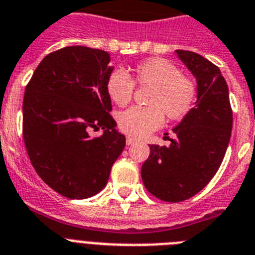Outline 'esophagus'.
Instances as JSON below:
<instances>
[{"label": "esophagus", "instance_id": "obj_1", "mask_svg": "<svg viewBox=\"0 0 255 255\" xmlns=\"http://www.w3.org/2000/svg\"><path fill=\"white\" fill-rule=\"evenodd\" d=\"M136 138L132 136H127V138H126V142H127V145H132V143L136 142Z\"/></svg>", "mask_w": 255, "mask_h": 255}]
</instances>
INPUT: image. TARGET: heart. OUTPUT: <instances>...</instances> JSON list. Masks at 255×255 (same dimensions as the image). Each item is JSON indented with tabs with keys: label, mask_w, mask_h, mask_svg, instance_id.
Wrapping results in <instances>:
<instances>
[{
	"label": "heart",
	"mask_w": 255,
	"mask_h": 255,
	"mask_svg": "<svg viewBox=\"0 0 255 255\" xmlns=\"http://www.w3.org/2000/svg\"><path fill=\"white\" fill-rule=\"evenodd\" d=\"M134 85L149 87L145 108L133 106L118 115V127L132 137H143L158 129L165 118L180 121L192 110L198 97L194 79L181 74L178 66L163 57H150L137 64L132 79L123 70H113L106 78V94L119 106L132 99Z\"/></svg>",
	"instance_id": "b5f03b06"
}]
</instances>
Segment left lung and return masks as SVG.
Returning a JSON list of instances; mask_svg holds the SVG:
<instances>
[{"instance_id": "obj_1", "label": "left lung", "mask_w": 255, "mask_h": 255, "mask_svg": "<svg viewBox=\"0 0 255 255\" xmlns=\"http://www.w3.org/2000/svg\"><path fill=\"white\" fill-rule=\"evenodd\" d=\"M176 54L196 78L198 100L173 128L176 138H169V146L150 145L141 168L147 191L168 203L187 200L209 183L225 158L232 130L229 87L220 68L196 52Z\"/></svg>"}]
</instances>
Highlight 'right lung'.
<instances>
[{
  "mask_svg": "<svg viewBox=\"0 0 255 255\" xmlns=\"http://www.w3.org/2000/svg\"><path fill=\"white\" fill-rule=\"evenodd\" d=\"M103 50L69 46L43 57L26 85L23 137L30 163L51 189L87 199L108 183L126 146L115 129L106 78L113 72ZM104 129L91 137V129Z\"/></svg>",
  "mask_w": 255,
  "mask_h": 255,
  "instance_id": "obj_1",
  "label": "right lung"
}]
</instances>
